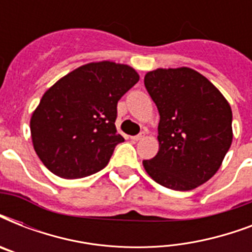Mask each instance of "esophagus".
Here are the masks:
<instances>
[{"label": "esophagus", "mask_w": 252, "mask_h": 252, "mask_svg": "<svg viewBox=\"0 0 252 252\" xmlns=\"http://www.w3.org/2000/svg\"><path fill=\"white\" fill-rule=\"evenodd\" d=\"M142 138H144V133H140L137 134V136H132L130 140H132V141H140V140H142Z\"/></svg>", "instance_id": "esophagus-1"}]
</instances>
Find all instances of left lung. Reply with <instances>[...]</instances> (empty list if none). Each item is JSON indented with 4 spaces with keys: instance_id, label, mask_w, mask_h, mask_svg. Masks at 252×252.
<instances>
[{
    "instance_id": "1",
    "label": "left lung",
    "mask_w": 252,
    "mask_h": 252,
    "mask_svg": "<svg viewBox=\"0 0 252 252\" xmlns=\"http://www.w3.org/2000/svg\"><path fill=\"white\" fill-rule=\"evenodd\" d=\"M144 84L159 112V150L142 165L166 188L199 187L217 172L231 145L230 104L211 81L186 66L148 72Z\"/></svg>"
}]
</instances>
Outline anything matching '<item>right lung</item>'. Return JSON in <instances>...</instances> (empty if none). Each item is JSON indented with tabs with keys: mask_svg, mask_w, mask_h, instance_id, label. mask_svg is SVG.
Returning <instances> with one entry per match:
<instances>
[{
	"mask_svg": "<svg viewBox=\"0 0 252 252\" xmlns=\"http://www.w3.org/2000/svg\"><path fill=\"white\" fill-rule=\"evenodd\" d=\"M140 76L128 65H82L45 91L30 122L33 149L55 175L77 179L100 171L124 141L118 102Z\"/></svg>",
	"mask_w": 252,
	"mask_h": 252,
	"instance_id": "obj_1",
	"label": "right lung"
}]
</instances>
